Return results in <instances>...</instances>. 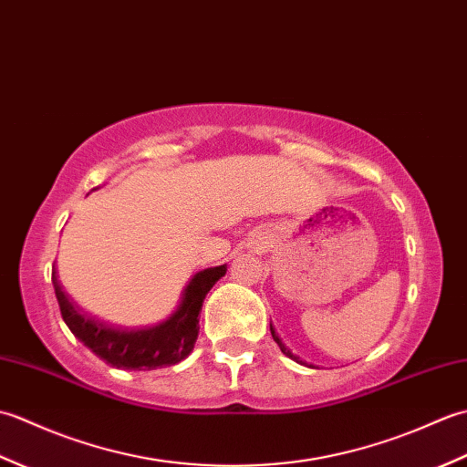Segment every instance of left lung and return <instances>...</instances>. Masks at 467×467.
Here are the masks:
<instances>
[{
	"instance_id": "1",
	"label": "left lung",
	"mask_w": 467,
	"mask_h": 467,
	"mask_svg": "<svg viewBox=\"0 0 467 467\" xmlns=\"http://www.w3.org/2000/svg\"><path fill=\"white\" fill-rule=\"evenodd\" d=\"M271 335H273V339H275V343L281 347V351H283V353H285L286 357H291V359H293V361H296V363H303V361L299 359V357H296V355H293V353H291V349H289V347H286V345H285V343L281 341V337H279V335H276V331H275V327H273V323H271Z\"/></svg>"
}]
</instances>
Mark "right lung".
Here are the masks:
<instances>
[{
  "instance_id": "1",
  "label": "right lung",
  "mask_w": 467,
  "mask_h": 467,
  "mask_svg": "<svg viewBox=\"0 0 467 467\" xmlns=\"http://www.w3.org/2000/svg\"><path fill=\"white\" fill-rule=\"evenodd\" d=\"M224 273L226 265L196 273L186 285L176 311L166 321L144 329H122L90 317L69 299L56 273L52 281L66 325L88 349L118 369L150 371L181 363L191 355L198 337V315L204 296Z\"/></svg>"
}]
</instances>
